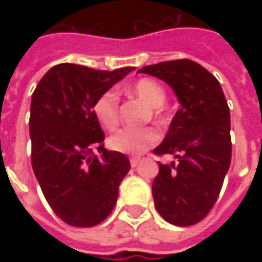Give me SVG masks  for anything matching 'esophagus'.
I'll return each mask as SVG.
<instances>
[{
	"mask_svg": "<svg viewBox=\"0 0 262 262\" xmlns=\"http://www.w3.org/2000/svg\"><path fill=\"white\" fill-rule=\"evenodd\" d=\"M143 160V157H140V156H133L131 159H129V162H131V166L133 167H136L140 162Z\"/></svg>",
	"mask_w": 262,
	"mask_h": 262,
	"instance_id": "1",
	"label": "esophagus"
}]
</instances>
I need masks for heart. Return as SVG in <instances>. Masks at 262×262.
<instances>
[{
	"label": "heart",
	"instance_id": "obj_1",
	"mask_svg": "<svg viewBox=\"0 0 262 262\" xmlns=\"http://www.w3.org/2000/svg\"><path fill=\"white\" fill-rule=\"evenodd\" d=\"M131 93L137 96L151 109V116L157 124H165L166 115L160 106L166 102V92L157 81L151 78H140L131 86ZM93 114L100 125L107 131H115L119 125V106L118 97L114 92H105L96 99ZM159 134L153 128L143 129H122L112 136L107 141L111 150L121 155L136 156L141 155L150 147L159 143Z\"/></svg>",
	"mask_w": 262,
	"mask_h": 262
}]
</instances>
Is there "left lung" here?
<instances>
[{
	"instance_id": "1",
	"label": "left lung",
	"mask_w": 262,
	"mask_h": 262,
	"mask_svg": "<svg viewBox=\"0 0 262 262\" xmlns=\"http://www.w3.org/2000/svg\"><path fill=\"white\" fill-rule=\"evenodd\" d=\"M173 89L181 109L155 155H172L175 162L159 163L153 198L159 214L175 226L201 222L216 204L232 159L230 112L220 83L191 59L143 67Z\"/></svg>"
}]
</instances>
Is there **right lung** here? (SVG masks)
Returning <instances> with one entry per match:
<instances>
[{"label":"right lung","instance_id":"obj_1","mask_svg":"<svg viewBox=\"0 0 262 262\" xmlns=\"http://www.w3.org/2000/svg\"><path fill=\"white\" fill-rule=\"evenodd\" d=\"M133 70L58 64L33 92L29 119L32 167L48 204L70 226L92 227L103 222L131 169L125 155L103 147L105 134L93 105Z\"/></svg>","mask_w":262,"mask_h":262}]
</instances>
